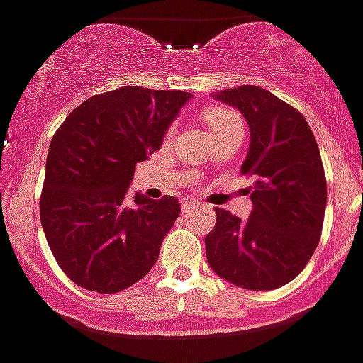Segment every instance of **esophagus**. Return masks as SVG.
Segmentation results:
<instances>
[{
    "instance_id": "obj_1",
    "label": "esophagus",
    "mask_w": 363,
    "mask_h": 363,
    "mask_svg": "<svg viewBox=\"0 0 363 363\" xmlns=\"http://www.w3.org/2000/svg\"><path fill=\"white\" fill-rule=\"evenodd\" d=\"M197 208V203H194V201H184L182 203V212H194V210Z\"/></svg>"
}]
</instances>
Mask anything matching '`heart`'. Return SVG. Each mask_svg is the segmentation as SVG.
Masks as SVG:
<instances>
[{
    "mask_svg": "<svg viewBox=\"0 0 363 363\" xmlns=\"http://www.w3.org/2000/svg\"><path fill=\"white\" fill-rule=\"evenodd\" d=\"M205 120L208 123L210 130L214 133V136L223 135L228 130L234 129H243V121L240 118V114L233 108H227V106H212L205 112ZM173 129H169L167 135H172Z\"/></svg>",
    "mask_w": 363,
    "mask_h": 363,
    "instance_id": "heart-1",
    "label": "heart"
}]
</instances>
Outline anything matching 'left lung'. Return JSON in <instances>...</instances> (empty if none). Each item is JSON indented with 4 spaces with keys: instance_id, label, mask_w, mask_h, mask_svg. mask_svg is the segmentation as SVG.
Masks as SVG:
<instances>
[{
    "instance_id": "8db88e82",
    "label": "left lung",
    "mask_w": 363,
    "mask_h": 363,
    "mask_svg": "<svg viewBox=\"0 0 363 363\" xmlns=\"http://www.w3.org/2000/svg\"><path fill=\"white\" fill-rule=\"evenodd\" d=\"M251 130L242 175L255 177L247 219L216 208L206 260L216 275L245 290H277L299 275L321 238L327 179L310 125L297 108L252 84L221 90Z\"/></svg>"
}]
</instances>
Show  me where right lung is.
<instances>
[{
    "label": "right lung",
    "instance_id": "add662e5",
    "mask_svg": "<svg viewBox=\"0 0 363 363\" xmlns=\"http://www.w3.org/2000/svg\"><path fill=\"white\" fill-rule=\"evenodd\" d=\"M190 97L121 86L81 103L51 138L42 228L60 269L84 290L118 294L155 266L181 205L172 196L129 201L127 190Z\"/></svg>",
    "mask_w": 363,
    "mask_h": 363
}]
</instances>
